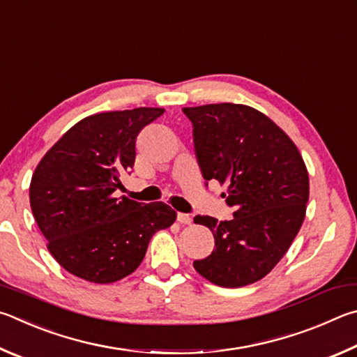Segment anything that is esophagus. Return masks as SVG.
Here are the masks:
<instances>
[{"mask_svg": "<svg viewBox=\"0 0 357 357\" xmlns=\"http://www.w3.org/2000/svg\"><path fill=\"white\" fill-rule=\"evenodd\" d=\"M177 221L180 224H191L192 218L190 215H186V213H177Z\"/></svg>", "mask_w": 357, "mask_h": 357, "instance_id": "1", "label": "esophagus"}]
</instances>
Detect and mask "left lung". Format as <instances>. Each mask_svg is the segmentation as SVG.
I'll list each match as a JSON object with an SVG mask.
<instances>
[{"instance_id": "8db88e82", "label": "left lung", "mask_w": 357, "mask_h": 357, "mask_svg": "<svg viewBox=\"0 0 357 357\" xmlns=\"http://www.w3.org/2000/svg\"><path fill=\"white\" fill-rule=\"evenodd\" d=\"M192 123L196 158L205 182L227 185L230 221L195 218L215 236L196 271L220 287L236 289L265 278L289 251L303 226L309 174L293 141L271 119L246 105L183 108Z\"/></svg>"}]
</instances>
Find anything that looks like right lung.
<instances>
[{
  "label": "right lung",
  "instance_id": "1",
  "mask_svg": "<svg viewBox=\"0 0 357 357\" xmlns=\"http://www.w3.org/2000/svg\"><path fill=\"white\" fill-rule=\"evenodd\" d=\"M162 108L100 112L67 131L37 165L29 202L56 261L77 278L111 284L133 273L155 232L177 213L165 202L116 197L136 158V137Z\"/></svg>",
  "mask_w": 357,
  "mask_h": 357
}]
</instances>
